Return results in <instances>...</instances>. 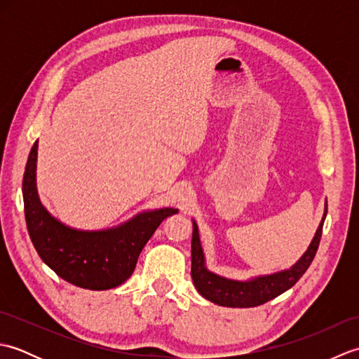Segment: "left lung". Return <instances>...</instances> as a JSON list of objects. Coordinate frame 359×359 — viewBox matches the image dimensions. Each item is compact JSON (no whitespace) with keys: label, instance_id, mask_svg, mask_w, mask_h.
Listing matches in <instances>:
<instances>
[{"label":"left lung","instance_id":"obj_1","mask_svg":"<svg viewBox=\"0 0 359 359\" xmlns=\"http://www.w3.org/2000/svg\"><path fill=\"white\" fill-rule=\"evenodd\" d=\"M327 216V201L324 207V215L319 222L318 230L311 239L309 248L290 269L274 271L270 274H259L250 279H230L220 276L217 273L208 270L205 253L201 243L199 228L193 219V239H191V278L194 287L205 299L217 304L222 307L233 309H248L262 306L274 297L292 288L304 273L307 271L311 261L318 251L319 241H321L323 225Z\"/></svg>","mask_w":359,"mask_h":359}]
</instances>
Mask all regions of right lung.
Here are the masks:
<instances>
[{"label": "right lung", "instance_id": "1", "mask_svg": "<svg viewBox=\"0 0 359 359\" xmlns=\"http://www.w3.org/2000/svg\"><path fill=\"white\" fill-rule=\"evenodd\" d=\"M38 140L22 177L27 231L43 262L60 278L81 288L109 290L131 276L140 251L162 220L179 212L165 207L137 212L131 219L103 230H79L52 216L36 189Z\"/></svg>", "mask_w": 359, "mask_h": 359}]
</instances>
